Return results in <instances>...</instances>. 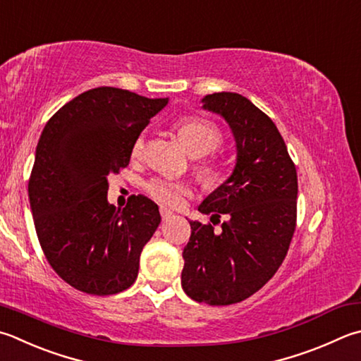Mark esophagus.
Returning <instances> with one entry per match:
<instances>
[{"instance_id":"1","label":"esophagus","mask_w":361,"mask_h":361,"mask_svg":"<svg viewBox=\"0 0 361 361\" xmlns=\"http://www.w3.org/2000/svg\"><path fill=\"white\" fill-rule=\"evenodd\" d=\"M160 215H161L163 220H169V219H171V216L174 215V212H173V210H169V209L161 206V207H160Z\"/></svg>"}]
</instances>
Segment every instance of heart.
Returning a JSON list of instances; mask_svg holds the SVG:
<instances>
[{"mask_svg": "<svg viewBox=\"0 0 361 361\" xmlns=\"http://www.w3.org/2000/svg\"><path fill=\"white\" fill-rule=\"evenodd\" d=\"M178 137L185 146L192 157H204L215 149H219L223 142V133L214 122L204 118L188 116L182 118L174 124ZM146 149L145 133H140L135 138L130 154L132 159H141ZM196 173L206 183L215 182L220 176V166L214 159L202 160L196 165ZM146 193L160 204L171 207H179L192 195V185L185 180H178L171 178H152L146 183Z\"/></svg>", "mask_w": 361, "mask_h": 361, "instance_id": "b5f03b06", "label": "heart"}]
</instances>
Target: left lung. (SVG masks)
I'll return each mask as SVG.
<instances>
[{
  "mask_svg": "<svg viewBox=\"0 0 361 361\" xmlns=\"http://www.w3.org/2000/svg\"><path fill=\"white\" fill-rule=\"evenodd\" d=\"M202 104L229 124L237 161L198 207L221 228L190 221L182 288L196 302L221 307L253 295L280 269L297 224L298 183L286 142L267 114L235 92L209 94Z\"/></svg>",
  "mask_w": 361,
  "mask_h": 361,
  "instance_id": "left-lung-1",
  "label": "left lung"
}]
</instances>
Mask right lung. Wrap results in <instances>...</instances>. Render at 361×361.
<instances>
[{"mask_svg":"<svg viewBox=\"0 0 361 361\" xmlns=\"http://www.w3.org/2000/svg\"><path fill=\"white\" fill-rule=\"evenodd\" d=\"M168 99L119 87L90 90L44 127L28 182L37 239L53 270L72 288L113 295L138 276L140 255L160 224L159 206L132 195L108 204V178L130 161L135 138Z\"/></svg>","mask_w":361,"mask_h":361,"instance_id":"right-lung-1","label":"right lung"}]
</instances>
